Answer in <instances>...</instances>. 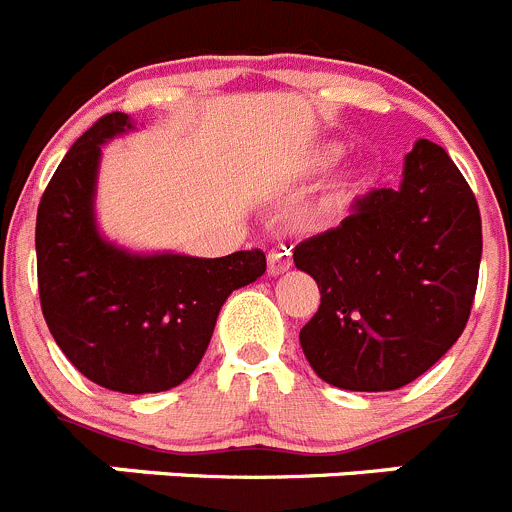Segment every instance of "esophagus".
Returning a JSON list of instances; mask_svg holds the SVG:
<instances>
[{
	"label": "esophagus",
	"mask_w": 512,
	"mask_h": 512,
	"mask_svg": "<svg viewBox=\"0 0 512 512\" xmlns=\"http://www.w3.org/2000/svg\"><path fill=\"white\" fill-rule=\"evenodd\" d=\"M289 266H292V253H289V248L284 246H276L269 251V274L279 276L284 274V271H289Z\"/></svg>",
	"instance_id": "esophagus-1"
}]
</instances>
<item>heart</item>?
Listing matches in <instances>:
<instances>
[{
	"label": "heart",
	"instance_id": "b5f03b06",
	"mask_svg": "<svg viewBox=\"0 0 512 512\" xmlns=\"http://www.w3.org/2000/svg\"><path fill=\"white\" fill-rule=\"evenodd\" d=\"M340 157H342L340 144H325V147L314 152L312 167L314 170H327V167H332V164H335Z\"/></svg>",
	"mask_w": 512,
	"mask_h": 512
}]
</instances>
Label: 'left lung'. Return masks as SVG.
<instances>
[{
  "label": "left lung",
  "instance_id": "left-lung-1",
  "mask_svg": "<svg viewBox=\"0 0 512 512\" xmlns=\"http://www.w3.org/2000/svg\"><path fill=\"white\" fill-rule=\"evenodd\" d=\"M480 256L475 192L439 144L419 139L401 187L365 192L337 228L294 248L322 294L299 332L314 373L345 391L416 381L470 320Z\"/></svg>",
  "mask_w": 512,
  "mask_h": 512
}]
</instances>
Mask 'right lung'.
Instances as JSON below:
<instances>
[{
  "instance_id": "right-lung-1",
  "label": "right lung",
  "mask_w": 512,
  "mask_h": 512,
  "mask_svg": "<svg viewBox=\"0 0 512 512\" xmlns=\"http://www.w3.org/2000/svg\"><path fill=\"white\" fill-rule=\"evenodd\" d=\"M134 129L106 114L68 149L37 208L40 307L50 335L88 381L119 393L180 386L203 360L215 320L238 287L266 271L264 251L223 259L129 253L93 218L101 144Z\"/></svg>"
}]
</instances>
